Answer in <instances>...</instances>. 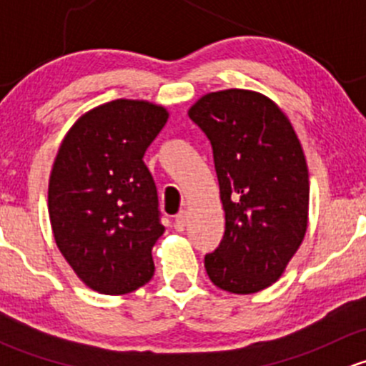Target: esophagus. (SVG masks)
<instances>
[{"label":"esophagus","mask_w":366,"mask_h":366,"mask_svg":"<svg viewBox=\"0 0 366 366\" xmlns=\"http://www.w3.org/2000/svg\"><path fill=\"white\" fill-rule=\"evenodd\" d=\"M187 217H189L187 210H180V212L177 214L175 221H173V227H175L177 232H184V228H186L187 224Z\"/></svg>","instance_id":"obj_1"}]
</instances>
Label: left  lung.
Returning <instances> with one entry per match:
<instances>
[{"label": "left lung", "instance_id": "8db88e82", "mask_svg": "<svg viewBox=\"0 0 366 366\" xmlns=\"http://www.w3.org/2000/svg\"><path fill=\"white\" fill-rule=\"evenodd\" d=\"M187 114L212 145L224 210L207 274L232 294L267 289L308 227V168L296 131L271 99L239 88L204 95Z\"/></svg>", "mask_w": 366, "mask_h": 366}]
</instances>
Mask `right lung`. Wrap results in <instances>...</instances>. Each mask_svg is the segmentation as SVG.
Instances as JSON below:
<instances>
[{
    "mask_svg": "<svg viewBox=\"0 0 366 366\" xmlns=\"http://www.w3.org/2000/svg\"><path fill=\"white\" fill-rule=\"evenodd\" d=\"M166 120L152 102H106L70 127L54 159L47 193L54 241L101 294H129L154 276L152 248L164 227L143 156Z\"/></svg>",
    "mask_w": 366,
    "mask_h": 366,
    "instance_id": "right-lung-1",
    "label": "right lung"
}]
</instances>
